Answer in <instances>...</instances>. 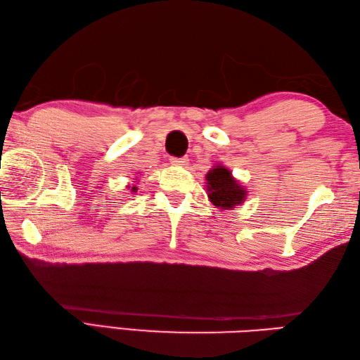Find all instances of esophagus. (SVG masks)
<instances>
[{
	"label": "esophagus",
	"instance_id": "obj_1",
	"mask_svg": "<svg viewBox=\"0 0 360 360\" xmlns=\"http://www.w3.org/2000/svg\"><path fill=\"white\" fill-rule=\"evenodd\" d=\"M170 162H172V165H186L187 158H172Z\"/></svg>",
	"mask_w": 360,
	"mask_h": 360
}]
</instances>
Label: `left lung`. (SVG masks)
Returning <instances> with one entry per match:
<instances>
[{
	"instance_id": "obj_1",
	"label": "left lung",
	"mask_w": 360,
	"mask_h": 360,
	"mask_svg": "<svg viewBox=\"0 0 360 360\" xmlns=\"http://www.w3.org/2000/svg\"><path fill=\"white\" fill-rule=\"evenodd\" d=\"M212 204L221 209H232L233 205L244 201L246 190L232 178V173L224 167L213 168L205 176Z\"/></svg>"
}]
</instances>
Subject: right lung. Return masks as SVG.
<instances>
[{
    "instance_id": "add662e5",
    "label": "right lung",
    "mask_w": 360,
    "mask_h": 360,
    "mask_svg": "<svg viewBox=\"0 0 360 360\" xmlns=\"http://www.w3.org/2000/svg\"><path fill=\"white\" fill-rule=\"evenodd\" d=\"M131 190H133V192H136V190H137V188H136V187H133V188H131Z\"/></svg>"
}]
</instances>
